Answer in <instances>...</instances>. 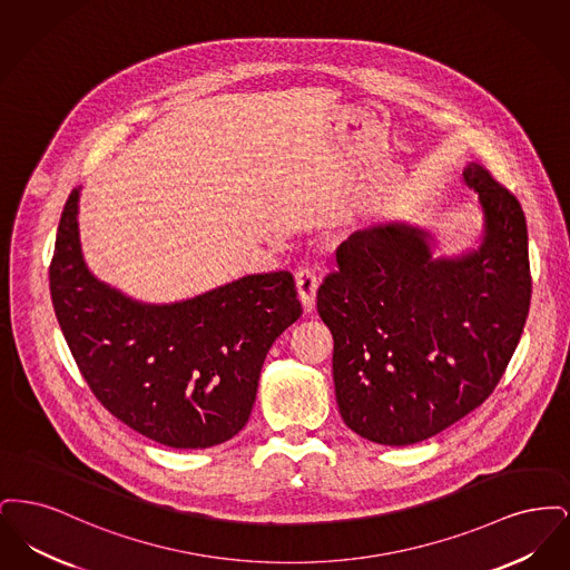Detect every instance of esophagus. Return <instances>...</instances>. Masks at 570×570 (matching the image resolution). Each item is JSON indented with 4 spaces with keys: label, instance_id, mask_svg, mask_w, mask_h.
<instances>
[{
    "label": "esophagus",
    "instance_id": "1",
    "mask_svg": "<svg viewBox=\"0 0 570 570\" xmlns=\"http://www.w3.org/2000/svg\"><path fill=\"white\" fill-rule=\"evenodd\" d=\"M295 284H297L298 298L303 303L305 312H312L316 303V293H318V275L312 269H298L295 273Z\"/></svg>",
    "mask_w": 570,
    "mask_h": 570
}]
</instances>
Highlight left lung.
Segmentation results:
<instances>
[{"mask_svg": "<svg viewBox=\"0 0 570 570\" xmlns=\"http://www.w3.org/2000/svg\"><path fill=\"white\" fill-rule=\"evenodd\" d=\"M479 249L434 258V237L406 222L356 230L318 288L333 335L335 400L354 434L406 446L481 406L515 353L530 309L528 226L515 196L485 166Z\"/></svg>", "mask_w": 570, "mask_h": 570, "instance_id": "obj_1", "label": "left lung"}]
</instances>
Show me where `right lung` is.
Returning a JSON list of instances; mask_svg holds the SVG:
<instances>
[{"mask_svg": "<svg viewBox=\"0 0 570 570\" xmlns=\"http://www.w3.org/2000/svg\"><path fill=\"white\" fill-rule=\"evenodd\" d=\"M77 214L72 190L49 282L55 316L91 393L164 446L207 449L239 434L265 356L303 312L293 273L245 275L170 305L140 303L87 269Z\"/></svg>", "mask_w": 570, "mask_h": 570, "instance_id": "1", "label": "right lung"}]
</instances>
